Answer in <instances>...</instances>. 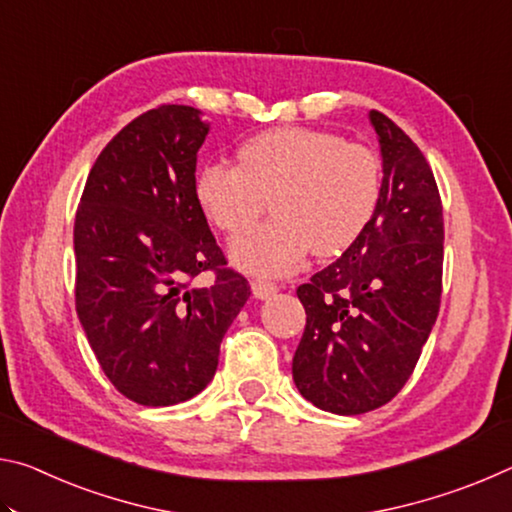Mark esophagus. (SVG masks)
I'll list each match as a JSON object with an SVG mask.
<instances>
[{
    "instance_id": "34e87169",
    "label": "esophagus",
    "mask_w": 512,
    "mask_h": 512,
    "mask_svg": "<svg viewBox=\"0 0 512 512\" xmlns=\"http://www.w3.org/2000/svg\"><path fill=\"white\" fill-rule=\"evenodd\" d=\"M250 289H253V296L255 298L266 300V298H271L273 293L277 291V284L268 282V280H262V277H257V280L250 282Z\"/></svg>"
}]
</instances>
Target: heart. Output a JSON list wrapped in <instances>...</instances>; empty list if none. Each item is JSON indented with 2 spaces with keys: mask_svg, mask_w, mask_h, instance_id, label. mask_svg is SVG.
Segmentation results:
<instances>
[{
  "mask_svg": "<svg viewBox=\"0 0 512 512\" xmlns=\"http://www.w3.org/2000/svg\"><path fill=\"white\" fill-rule=\"evenodd\" d=\"M239 164L198 169L194 198L205 219L239 235L273 196L275 221L230 248L232 264L253 275H287L314 253L334 257L368 228L379 201V162L366 146L305 126H280L239 146Z\"/></svg>",
  "mask_w": 512,
  "mask_h": 512,
  "instance_id": "b5f03b06",
  "label": "heart"
}]
</instances>
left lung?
Listing matches in <instances>:
<instances>
[{
  "label": "left lung",
  "instance_id": "obj_1",
  "mask_svg": "<svg viewBox=\"0 0 512 512\" xmlns=\"http://www.w3.org/2000/svg\"><path fill=\"white\" fill-rule=\"evenodd\" d=\"M381 189L368 228L300 284L307 325L293 381L314 406L339 415L379 409L402 391L440 309L443 205L427 160L400 126L370 110Z\"/></svg>",
  "mask_w": 512,
  "mask_h": 512
}]
</instances>
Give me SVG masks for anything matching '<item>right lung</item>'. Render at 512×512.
<instances>
[{
    "label": "right lung",
    "instance_id": "obj_1",
    "mask_svg": "<svg viewBox=\"0 0 512 512\" xmlns=\"http://www.w3.org/2000/svg\"><path fill=\"white\" fill-rule=\"evenodd\" d=\"M210 124L192 106L144 112L94 162L74 223L76 314L101 370L144 406L192 400L250 296L196 205ZM214 270L212 288L188 280Z\"/></svg>",
    "mask_w": 512,
    "mask_h": 512
}]
</instances>
